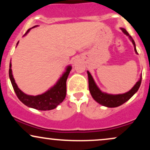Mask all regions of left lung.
Masks as SVG:
<instances>
[{
    "mask_svg": "<svg viewBox=\"0 0 150 150\" xmlns=\"http://www.w3.org/2000/svg\"><path fill=\"white\" fill-rule=\"evenodd\" d=\"M120 30H122L123 33L126 34L127 36H128L129 38H130L132 44L134 45V49H135V53L137 54L135 42L132 39V38L130 37L128 32L124 28H120ZM87 75H88L89 80V89L93 99L101 105H103V106L109 108L117 107V106H119L120 105L124 104L125 102H126L127 101H128L137 92L138 89L140 88L141 81H142V75H141L140 80L136 82L134 87L130 91H128V92L120 94H107V93L101 92L100 89H99V87L96 85L94 79H93L92 76L91 75L89 71H87Z\"/></svg>",
    "mask_w": 150,
    "mask_h": 150,
    "instance_id": "obj_1",
    "label": "left lung"
}]
</instances>
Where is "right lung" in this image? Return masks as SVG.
Here are the masks:
<instances>
[{
	"instance_id": "right-lung-1",
	"label": "right lung",
	"mask_w": 150,
	"mask_h": 150,
	"mask_svg": "<svg viewBox=\"0 0 150 150\" xmlns=\"http://www.w3.org/2000/svg\"><path fill=\"white\" fill-rule=\"evenodd\" d=\"M37 26V25L34 26L32 28H34ZM32 28L29 29L25 35L28 33ZM18 43L19 42L17 43V45L18 44ZM11 66V63H10L9 77L15 94L18 99L28 107L35 108V109L40 110V111L52 110L57 107L58 105L63 102L65 99V96H66V81L70 70L72 69V67L70 65L67 66L65 72L60 77L56 85L48 91H46V92L37 96L26 94L18 88V85L15 83L13 73H12Z\"/></svg>"
}]
</instances>
